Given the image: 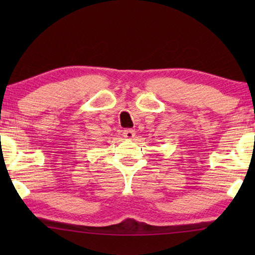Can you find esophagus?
I'll return each mask as SVG.
<instances>
[{
  "mask_svg": "<svg viewBox=\"0 0 255 255\" xmlns=\"http://www.w3.org/2000/svg\"><path fill=\"white\" fill-rule=\"evenodd\" d=\"M123 135L125 139H128V140H133L135 132L133 130H131V128H127V130H124Z\"/></svg>",
  "mask_w": 255,
  "mask_h": 255,
  "instance_id": "1",
  "label": "esophagus"
}]
</instances>
